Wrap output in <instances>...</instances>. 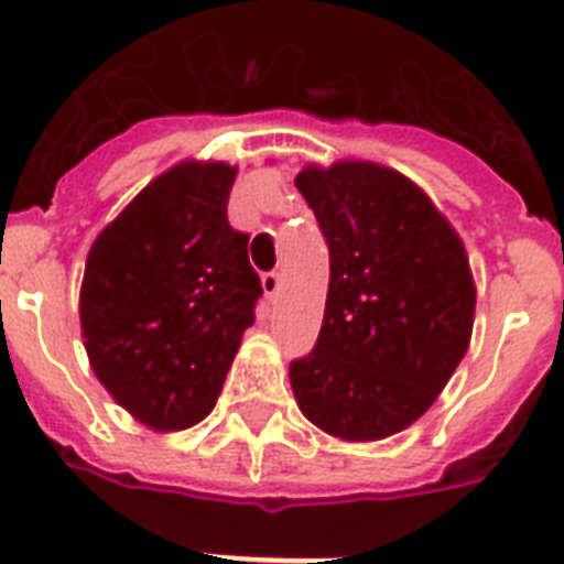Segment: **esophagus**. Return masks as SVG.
<instances>
[{
    "label": "esophagus",
    "instance_id": "34e87169",
    "mask_svg": "<svg viewBox=\"0 0 564 564\" xmlns=\"http://www.w3.org/2000/svg\"><path fill=\"white\" fill-rule=\"evenodd\" d=\"M260 283H263V292H267L269 301H272V297L281 292V274H278V272H267Z\"/></svg>",
    "mask_w": 564,
    "mask_h": 564
}]
</instances>
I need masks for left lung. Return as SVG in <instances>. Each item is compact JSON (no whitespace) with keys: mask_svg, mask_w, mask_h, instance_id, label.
Wrapping results in <instances>:
<instances>
[{"mask_svg":"<svg viewBox=\"0 0 564 564\" xmlns=\"http://www.w3.org/2000/svg\"><path fill=\"white\" fill-rule=\"evenodd\" d=\"M295 187L327 240L329 286L292 393L329 437L386 441L432 409L469 350V254L432 196L386 164H304Z\"/></svg>","mask_w":564,"mask_h":564,"instance_id":"1","label":"left lung"}]
</instances>
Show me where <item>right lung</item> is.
Returning <instances> with one entry per match:
<instances>
[{
    "instance_id": "add662e5",
    "label": "right lung",
    "mask_w": 564,
    "mask_h": 564,
    "mask_svg": "<svg viewBox=\"0 0 564 564\" xmlns=\"http://www.w3.org/2000/svg\"><path fill=\"white\" fill-rule=\"evenodd\" d=\"M237 164L185 159L141 187L86 258L80 336L98 382L153 432L210 414L254 322L249 237L228 226Z\"/></svg>"
}]
</instances>
